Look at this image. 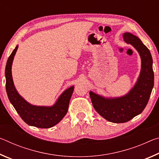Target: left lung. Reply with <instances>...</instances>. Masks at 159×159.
Wrapping results in <instances>:
<instances>
[{"label":"left lung","instance_id":"obj_1","mask_svg":"<svg viewBox=\"0 0 159 159\" xmlns=\"http://www.w3.org/2000/svg\"><path fill=\"white\" fill-rule=\"evenodd\" d=\"M124 41L138 51L142 60L141 73L135 85L128 94L119 98L107 99L90 92L94 108L110 122L125 123L143 111L154 87V74L152 55L138 37L130 33L123 35Z\"/></svg>","mask_w":159,"mask_h":159}]
</instances>
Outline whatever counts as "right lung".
<instances>
[{"label": "right lung", "instance_id": "add662e5", "mask_svg": "<svg viewBox=\"0 0 159 159\" xmlns=\"http://www.w3.org/2000/svg\"><path fill=\"white\" fill-rule=\"evenodd\" d=\"M17 48V45L10 55L5 66V88L10 101L21 119L28 125L40 128L52 127L57 124L66 114L74 87L71 86L64 91L52 107H37L28 103L19 95L12 80V64Z\"/></svg>", "mask_w": 159, "mask_h": 159}]
</instances>
